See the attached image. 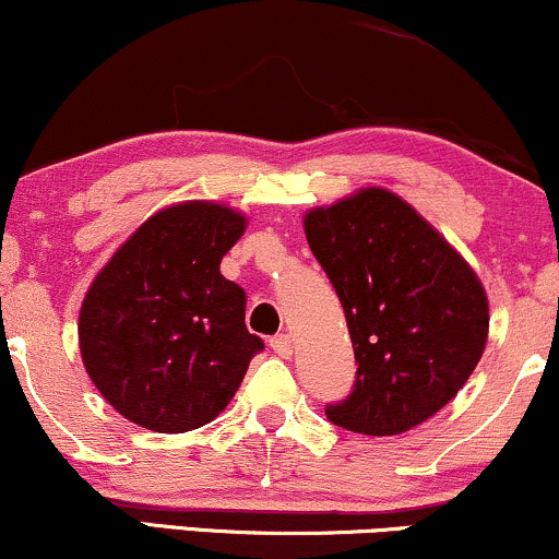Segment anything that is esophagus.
<instances>
[{"label": "esophagus", "mask_w": 559, "mask_h": 559, "mask_svg": "<svg viewBox=\"0 0 559 559\" xmlns=\"http://www.w3.org/2000/svg\"><path fill=\"white\" fill-rule=\"evenodd\" d=\"M269 345H272V350L277 353L280 358H290V356H293V340H290V334H277V337L269 340Z\"/></svg>", "instance_id": "obj_1"}]
</instances>
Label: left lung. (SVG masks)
Instances as JSON below:
<instances>
[{
	"mask_svg": "<svg viewBox=\"0 0 559 559\" xmlns=\"http://www.w3.org/2000/svg\"><path fill=\"white\" fill-rule=\"evenodd\" d=\"M304 227L358 364L350 395L326 405V418L371 437L424 424L468 382L487 345L489 304L474 269L384 188L313 209Z\"/></svg>",
	"mask_w": 559,
	"mask_h": 559,
	"instance_id": "left-lung-1",
	"label": "left lung"
}]
</instances>
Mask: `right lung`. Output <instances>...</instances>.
I'll use <instances>...</instances> for the list:
<instances>
[{"label": "right lung", "mask_w": 559, "mask_h": 559, "mask_svg": "<svg viewBox=\"0 0 559 559\" xmlns=\"http://www.w3.org/2000/svg\"><path fill=\"white\" fill-rule=\"evenodd\" d=\"M246 216L219 203L164 209L98 272L81 308V356L96 390L143 429L180 435L225 411L261 337L219 261Z\"/></svg>", "instance_id": "add662e5"}]
</instances>
